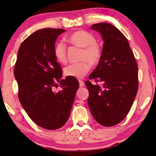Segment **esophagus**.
I'll return each mask as SVG.
<instances>
[{
	"label": "esophagus",
	"mask_w": 156,
	"mask_h": 156,
	"mask_svg": "<svg viewBox=\"0 0 156 156\" xmlns=\"http://www.w3.org/2000/svg\"><path fill=\"white\" fill-rule=\"evenodd\" d=\"M79 83H80V87H83L84 86V83L82 80H79Z\"/></svg>",
	"instance_id": "34e87169"
}]
</instances>
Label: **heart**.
I'll return each mask as SVG.
<instances>
[{
    "label": "heart",
    "mask_w": 156,
    "mask_h": 156,
    "mask_svg": "<svg viewBox=\"0 0 156 156\" xmlns=\"http://www.w3.org/2000/svg\"><path fill=\"white\" fill-rule=\"evenodd\" d=\"M69 40L75 45L82 48L80 59L82 61L67 65L64 69V74L67 76L80 79L84 77L91 69V65H97L102 57L101 46L97 43L92 34L85 30L74 32L69 37ZM54 55L59 62L65 63L67 60L66 46L62 41L56 43Z\"/></svg>",
    "instance_id": "b5f03b06"
}]
</instances>
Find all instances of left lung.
I'll list each match as a JSON object with an SVG mask.
<instances>
[{"mask_svg": "<svg viewBox=\"0 0 156 156\" xmlns=\"http://www.w3.org/2000/svg\"><path fill=\"white\" fill-rule=\"evenodd\" d=\"M104 40L102 57L87 81L88 105L99 124L110 127L118 124L129 114L138 88V67L126 37L114 25L106 23L92 25Z\"/></svg>", "mask_w": 156, "mask_h": 156, "instance_id": "8db88e82", "label": "left lung"}]
</instances>
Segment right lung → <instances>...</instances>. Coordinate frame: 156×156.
Returning <instances> with one entry per match:
<instances>
[{
  "label": "right lung",
  "instance_id": "add662e5",
  "mask_svg": "<svg viewBox=\"0 0 156 156\" xmlns=\"http://www.w3.org/2000/svg\"><path fill=\"white\" fill-rule=\"evenodd\" d=\"M65 31H35L22 42L15 65L21 105L36 124L48 130L58 129L67 122L80 85L74 77L62 80V70L54 55L55 41ZM57 82L61 90L54 92Z\"/></svg>",
  "mask_w": 156,
  "mask_h": 156
}]
</instances>
